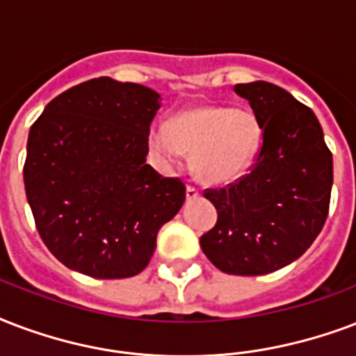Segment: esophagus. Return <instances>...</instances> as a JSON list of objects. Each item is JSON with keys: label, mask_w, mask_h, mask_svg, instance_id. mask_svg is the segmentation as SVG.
I'll list each match as a JSON object with an SVG mask.
<instances>
[{"label": "esophagus", "mask_w": 356, "mask_h": 356, "mask_svg": "<svg viewBox=\"0 0 356 356\" xmlns=\"http://www.w3.org/2000/svg\"><path fill=\"white\" fill-rule=\"evenodd\" d=\"M200 197V192L194 186H186V200H196Z\"/></svg>", "instance_id": "obj_1"}]
</instances>
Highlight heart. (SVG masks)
I'll return each mask as SVG.
<instances>
[{"mask_svg": "<svg viewBox=\"0 0 356 356\" xmlns=\"http://www.w3.org/2000/svg\"><path fill=\"white\" fill-rule=\"evenodd\" d=\"M261 124L250 108L194 106L170 123L151 124L149 147L162 164L190 153V170L211 186L235 183L248 172L261 145Z\"/></svg>", "mask_w": 356, "mask_h": 356, "instance_id": "b5f03b06", "label": "heart"}]
</instances>
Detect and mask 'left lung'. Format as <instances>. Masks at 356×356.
<instances>
[{
  "instance_id": "left-lung-1",
  "label": "left lung",
  "mask_w": 356,
  "mask_h": 356,
  "mask_svg": "<svg viewBox=\"0 0 356 356\" xmlns=\"http://www.w3.org/2000/svg\"><path fill=\"white\" fill-rule=\"evenodd\" d=\"M263 130L256 166L238 183L207 190L218 211L202 235L203 254L222 273L259 276L302 256L329 214L332 154L316 113L268 81L238 83Z\"/></svg>"
}]
</instances>
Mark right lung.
Returning a JSON list of instances; mask_svg holds the SVG:
<instances>
[{
  "label": "right lung",
  "instance_id": "add662e5",
  "mask_svg": "<svg viewBox=\"0 0 356 356\" xmlns=\"http://www.w3.org/2000/svg\"><path fill=\"white\" fill-rule=\"evenodd\" d=\"M153 89L100 76L48 102L29 130L27 203L48 250L100 280L142 273L184 184L145 164Z\"/></svg>",
  "mask_w": 356,
  "mask_h": 356
}]
</instances>
